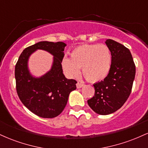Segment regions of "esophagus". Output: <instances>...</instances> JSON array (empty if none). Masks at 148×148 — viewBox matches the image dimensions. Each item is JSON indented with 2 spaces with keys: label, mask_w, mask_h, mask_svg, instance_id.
<instances>
[{
  "label": "esophagus",
  "mask_w": 148,
  "mask_h": 148,
  "mask_svg": "<svg viewBox=\"0 0 148 148\" xmlns=\"http://www.w3.org/2000/svg\"><path fill=\"white\" fill-rule=\"evenodd\" d=\"M84 86V84H83V83L78 82L77 84H76V88H81V87H83Z\"/></svg>",
  "instance_id": "esophagus-1"
}]
</instances>
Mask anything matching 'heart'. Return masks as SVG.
I'll use <instances>...</instances> for the list:
<instances>
[{"mask_svg": "<svg viewBox=\"0 0 148 148\" xmlns=\"http://www.w3.org/2000/svg\"><path fill=\"white\" fill-rule=\"evenodd\" d=\"M70 58L64 56L61 65L69 77L79 74L80 68L84 77L90 82L102 81L109 74L112 56L105 45H84L76 47L70 53Z\"/></svg>", "mask_w": 148, "mask_h": 148, "instance_id": "heart-1", "label": "heart"}]
</instances>
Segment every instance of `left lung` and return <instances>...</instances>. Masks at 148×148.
I'll use <instances>...</instances> for the list:
<instances>
[{
  "mask_svg": "<svg viewBox=\"0 0 148 148\" xmlns=\"http://www.w3.org/2000/svg\"><path fill=\"white\" fill-rule=\"evenodd\" d=\"M107 47L112 56L109 74L95 84V95L88 100L89 106L99 115H108L121 108L132 92L136 66L130 51L114 41L107 40Z\"/></svg>",
  "mask_w": 148,
  "mask_h": 148,
  "instance_id": "1",
  "label": "left lung"
}]
</instances>
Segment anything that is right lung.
<instances>
[{"mask_svg": "<svg viewBox=\"0 0 148 148\" xmlns=\"http://www.w3.org/2000/svg\"><path fill=\"white\" fill-rule=\"evenodd\" d=\"M65 46L62 42H40L25 48L15 65L18 97L28 109L41 118H53L60 115L65 108L69 93L76 88L77 81L66 79L62 73L61 61ZM37 49L47 50L54 56L52 69L39 79L30 76L27 67L28 57Z\"/></svg>", "mask_w": 148, "mask_h": 148, "instance_id": "right-lung-1", "label": "right lung"}]
</instances>
